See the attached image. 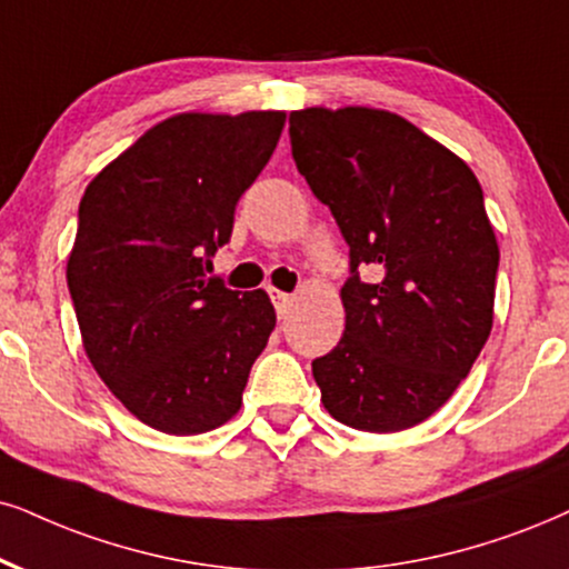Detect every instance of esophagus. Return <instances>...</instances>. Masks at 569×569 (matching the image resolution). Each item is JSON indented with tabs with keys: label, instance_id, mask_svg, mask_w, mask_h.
Instances as JSON below:
<instances>
[{
	"label": "esophagus",
	"instance_id": "esophagus-1",
	"mask_svg": "<svg viewBox=\"0 0 569 569\" xmlns=\"http://www.w3.org/2000/svg\"><path fill=\"white\" fill-rule=\"evenodd\" d=\"M270 297H272V305H276V309H278V318H286V315H289L291 305H293V297H291V293H283V291L272 289V291H270Z\"/></svg>",
	"mask_w": 569,
	"mask_h": 569
}]
</instances>
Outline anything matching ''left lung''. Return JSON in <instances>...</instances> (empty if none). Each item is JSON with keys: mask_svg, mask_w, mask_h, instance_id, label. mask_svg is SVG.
Segmentation results:
<instances>
[{"mask_svg": "<svg viewBox=\"0 0 569 569\" xmlns=\"http://www.w3.org/2000/svg\"><path fill=\"white\" fill-rule=\"evenodd\" d=\"M289 133L349 243L347 328L312 362L322 405L357 430L412 428L449 401L491 333L499 243L483 189L465 160L386 110L307 107Z\"/></svg>", "mask_w": 569, "mask_h": 569, "instance_id": "1", "label": "left lung"}]
</instances>
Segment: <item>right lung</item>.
Wrapping results in <instances>:
<instances>
[{"label":"right lung","mask_w":569,"mask_h":569,"mask_svg":"<svg viewBox=\"0 0 569 569\" xmlns=\"http://www.w3.org/2000/svg\"><path fill=\"white\" fill-rule=\"evenodd\" d=\"M286 112H181L114 157L78 207L68 289L93 370L143 426L220 428L241 409L276 309L207 278Z\"/></svg>","instance_id":"add662e5"}]
</instances>
